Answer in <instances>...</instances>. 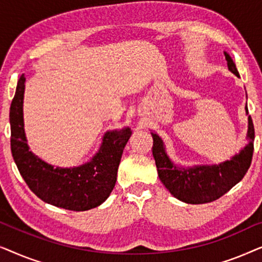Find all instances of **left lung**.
I'll return each instance as SVG.
<instances>
[{"instance_id": "obj_1", "label": "left lung", "mask_w": 262, "mask_h": 262, "mask_svg": "<svg viewBox=\"0 0 262 262\" xmlns=\"http://www.w3.org/2000/svg\"><path fill=\"white\" fill-rule=\"evenodd\" d=\"M228 68L238 76V71L231 57L224 52ZM246 112H248L246 105ZM152 155L155 159L160 180L175 198L187 204H205L217 200L238 184L248 171L254 151V125L248 118V144L225 161L212 166H194L192 168L178 167L168 157L162 139L151 132Z\"/></svg>"}]
</instances>
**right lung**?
Returning <instances> with one entry per match:
<instances>
[{
    "label": "right lung",
    "instance_id": "right-lung-1",
    "mask_svg": "<svg viewBox=\"0 0 262 262\" xmlns=\"http://www.w3.org/2000/svg\"><path fill=\"white\" fill-rule=\"evenodd\" d=\"M25 75L17 81L10 105V149L17 169L28 187L42 202L71 211H87L108 198L117 181L123 150L132 135L131 128L106 132L99 151L80 167L60 168L30 151L24 128Z\"/></svg>",
    "mask_w": 262,
    "mask_h": 262
}]
</instances>
